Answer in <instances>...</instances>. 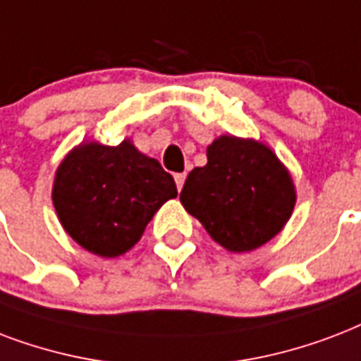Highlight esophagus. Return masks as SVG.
I'll list each match as a JSON object with an SVG mask.
<instances>
[{"mask_svg":"<svg viewBox=\"0 0 361 361\" xmlns=\"http://www.w3.org/2000/svg\"><path fill=\"white\" fill-rule=\"evenodd\" d=\"M184 180H186V173H177V175H175V183H177L178 190L184 186Z\"/></svg>","mask_w":361,"mask_h":361,"instance_id":"esophagus-1","label":"esophagus"}]
</instances>
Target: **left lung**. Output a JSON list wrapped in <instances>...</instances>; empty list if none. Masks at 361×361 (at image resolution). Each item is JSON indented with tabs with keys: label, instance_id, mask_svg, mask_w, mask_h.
Segmentation results:
<instances>
[{
	"label": "left lung",
	"instance_id": "obj_1",
	"mask_svg": "<svg viewBox=\"0 0 361 361\" xmlns=\"http://www.w3.org/2000/svg\"><path fill=\"white\" fill-rule=\"evenodd\" d=\"M180 201L219 245L248 252L282 230L294 211L295 190L273 150L222 135L209 145L207 166L190 171Z\"/></svg>",
	"mask_w": 361,
	"mask_h": 361
}]
</instances>
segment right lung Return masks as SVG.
Here are the masks:
<instances>
[{
	"mask_svg": "<svg viewBox=\"0 0 361 361\" xmlns=\"http://www.w3.org/2000/svg\"><path fill=\"white\" fill-rule=\"evenodd\" d=\"M171 197H177L171 175L130 141L118 147L80 145L61 161L52 186L63 230L103 258L130 250Z\"/></svg>",
	"mask_w": 361,
	"mask_h": 361,
	"instance_id": "obj_1",
	"label": "right lung"
}]
</instances>
